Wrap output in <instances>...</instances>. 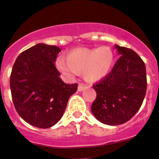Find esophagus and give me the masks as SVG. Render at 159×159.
<instances>
[{
	"label": "esophagus",
	"instance_id": "34e87169",
	"mask_svg": "<svg viewBox=\"0 0 159 159\" xmlns=\"http://www.w3.org/2000/svg\"><path fill=\"white\" fill-rule=\"evenodd\" d=\"M85 88H86V86H85V85H83V84H79V85H78V87H77V90H78V91H82Z\"/></svg>",
	"mask_w": 159,
	"mask_h": 159
}]
</instances>
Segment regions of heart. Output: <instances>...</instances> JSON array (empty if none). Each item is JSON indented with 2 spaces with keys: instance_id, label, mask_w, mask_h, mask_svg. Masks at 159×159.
<instances>
[{
  "instance_id": "b5f03b06",
  "label": "heart",
  "mask_w": 159,
  "mask_h": 159,
  "mask_svg": "<svg viewBox=\"0 0 159 159\" xmlns=\"http://www.w3.org/2000/svg\"><path fill=\"white\" fill-rule=\"evenodd\" d=\"M113 50L109 46L99 48H78L68 53L67 60L60 57L56 61L58 70L68 78H73L83 72L84 77L90 82L104 79L113 64Z\"/></svg>"
}]
</instances>
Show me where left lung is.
<instances>
[{
  "label": "left lung",
  "instance_id": "left-lung-1",
  "mask_svg": "<svg viewBox=\"0 0 159 159\" xmlns=\"http://www.w3.org/2000/svg\"><path fill=\"white\" fill-rule=\"evenodd\" d=\"M121 55L104 80L93 86L96 99L91 112L109 126L125 123L137 113L147 88L146 69L140 57L131 49L115 45Z\"/></svg>",
  "mask_w": 159,
  "mask_h": 159
}]
</instances>
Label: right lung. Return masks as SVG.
<instances>
[{"label": "right lung", "mask_w": 159, "mask_h": 159, "mask_svg": "<svg viewBox=\"0 0 159 159\" xmlns=\"http://www.w3.org/2000/svg\"><path fill=\"white\" fill-rule=\"evenodd\" d=\"M61 50L39 43L24 50L15 60L10 91L15 109L28 124L49 128L63 117L77 84L64 83L55 62Z\"/></svg>", "instance_id": "right-lung-1"}]
</instances>
